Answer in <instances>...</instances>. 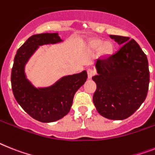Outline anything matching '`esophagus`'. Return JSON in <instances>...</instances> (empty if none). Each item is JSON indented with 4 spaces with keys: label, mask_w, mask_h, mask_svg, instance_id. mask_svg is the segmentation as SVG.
Returning a JSON list of instances; mask_svg holds the SVG:
<instances>
[{
    "label": "esophagus",
    "mask_w": 155,
    "mask_h": 155,
    "mask_svg": "<svg viewBox=\"0 0 155 155\" xmlns=\"http://www.w3.org/2000/svg\"><path fill=\"white\" fill-rule=\"evenodd\" d=\"M87 75L89 78H91L92 76H94V75L96 74V71H94L93 68H87Z\"/></svg>",
    "instance_id": "34e87169"
}]
</instances>
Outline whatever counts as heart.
<instances>
[{
  "label": "heart",
  "mask_w": 155,
  "mask_h": 155,
  "mask_svg": "<svg viewBox=\"0 0 155 155\" xmlns=\"http://www.w3.org/2000/svg\"><path fill=\"white\" fill-rule=\"evenodd\" d=\"M97 45H98V46H101V45H102V42H98V43H97ZM104 49H106V50H109V49H110V46H109V45H106V46H105V47H104Z\"/></svg>",
  "instance_id": "1"
}]
</instances>
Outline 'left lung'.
<instances>
[{
  "label": "left lung",
  "instance_id": "left-lung-1",
  "mask_svg": "<svg viewBox=\"0 0 155 155\" xmlns=\"http://www.w3.org/2000/svg\"><path fill=\"white\" fill-rule=\"evenodd\" d=\"M120 48L109 57L99 58L93 102L100 115L124 120L140 107L147 95L150 71L146 54L128 37L110 35Z\"/></svg>",
  "mask_w": 155,
  "mask_h": 155
}]
</instances>
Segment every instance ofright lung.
Masks as SVG:
<instances>
[{"instance_id":"1","label":"right lung","mask_w":155,"mask_h":155,"mask_svg":"<svg viewBox=\"0 0 155 155\" xmlns=\"http://www.w3.org/2000/svg\"><path fill=\"white\" fill-rule=\"evenodd\" d=\"M61 41L58 33H43L30 37L16 52L12 68L14 97L23 110L38 121L49 123L69 112L75 92L87 78V71L64 76L48 88H35L26 79L24 65L38 45Z\"/></svg>"}]
</instances>
